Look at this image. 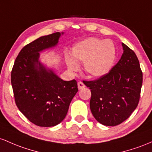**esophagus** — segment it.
Returning a JSON list of instances; mask_svg holds the SVG:
<instances>
[{"instance_id":"obj_1","label":"esophagus","mask_w":152,"mask_h":152,"mask_svg":"<svg viewBox=\"0 0 152 152\" xmlns=\"http://www.w3.org/2000/svg\"><path fill=\"white\" fill-rule=\"evenodd\" d=\"M77 86H78V89H79V90L83 89V88H84L85 87L84 83H83V82H78Z\"/></svg>"}]
</instances>
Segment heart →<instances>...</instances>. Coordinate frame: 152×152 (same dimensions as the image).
Wrapping results in <instances>:
<instances>
[{
    "label": "heart",
    "instance_id": "1",
    "mask_svg": "<svg viewBox=\"0 0 152 152\" xmlns=\"http://www.w3.org/2000/svg\"><path fill=\"white\" fill-rule=\"evenodd\" d=\"M71 55L67 59V65L71 71H77V62H84V69L92 78L105 75L113 65L115 50L113 42L98 38H88L73 47Z\"/></svg>",
    "mask_w": 152,
    "mask_h": 152
}]
</instances>
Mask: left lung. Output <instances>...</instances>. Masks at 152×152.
Listing matches in <instances>:
<instances>
[{"label":"left lung","mask_w":152,"mask_h":152,"mask_svg":"<svg viewBox=\"0 0 152 152\" xmlns=\"http://www.w3.org/2000/svg\"><path fill=\"white\" fill-rule=\"evenodd\" d=\"M124 53L105 75L83 80L90 89V108L100 124L119 125L130 117L139 104L143 74L135 52L122 43Z\"/></svg>","instance_id":"8db88e82"}]
</instances>
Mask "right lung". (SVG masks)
I'll use <instances>...</instances> for the list:
<instances>
[{
	"label": "right lung",
	"instance_id": "1",
	"mask_svg": "<svg viewBox=\"0 0 152 152\" xmlns=\"http://www.w3.org/2000/svg\"><path fill=\"white\" fill-rule=\"evenodd\" d=\"M59 37L60 33L56 32L26 45L11 70L16 106L29 121L41 127L54 126L62 122L78 91L75 80H62L38 61L39 52L55 46Z\"/></svg>",
	"mask_w": 152,
	"mask_h": 152
}]
</instances>
